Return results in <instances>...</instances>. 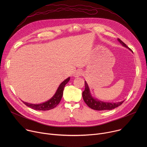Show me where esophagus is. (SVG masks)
I'll use <instances>...</instances> for the list:
<instances>
[{
	"mask_svg": "<svg viewBox=\"0 0 147 147\" xmlns=\"http://www.w3.org/2000/svg\"><path fill=\"white\" fill-rule=\"evenodd\" d=\"M82 74H83V72H82V70H77L74 72L73 76H74V77H79L80 76H82Z\"/></svg>",
	"mask_w": 147,
	"mask_h": 147,
	"instance_id": "obj_1",
	"label": "esophagus"
}]
</instances>
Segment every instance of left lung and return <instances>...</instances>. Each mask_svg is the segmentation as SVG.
Instances as JSON below:
<instances>
[{
    "label": "left lung",
    "mask_w": 147,
    "mask_h": 147,
    "mask_svg": "<svg viewBox=\"0 0 147 147\" xmlns=\"http://www.w3.org/2000/svg\"><path fill=\"white\" fill-rule=\"evenodd\" d=\"M117 40L122 46L126 48L131 49L125 45L122 40L120 39H117ZM82 98L84 100L87 105L91 109L96 111H105V110H112L115 109L123 103L124 100L119 102H106L99 100L96 98H94L90 92V90L87 84V82L85 81V90L82 92Z\"/></svg>",
    "instance_id": "left-lung-1"
}]
</instances>
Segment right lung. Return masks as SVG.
I'll return each instance as SVG.
<instances>
[{
  "instance_id": "add662e5",
  "label": "right lung",
  "mask_w": 147,
  "mask_h": 147,
  "mask_svg": "<svg viewBox=\"0 0 147 147\" xmlns=\"http://www.w3.org/2000/svg\"><path fill=\"white\" fill-rule=\"evenodd\" d=\"M70 79V78L69 77L63 81L59 86L55 95L50 99H49L48 100L45 102H43L42 103H38V104H33V103L26 102L24 101L23 102L26 106L34 110L48 111V110L52 109L55 108L59 103L63 96V92L65 85L69 81Z\"/></svg>"
}]
</instances>
